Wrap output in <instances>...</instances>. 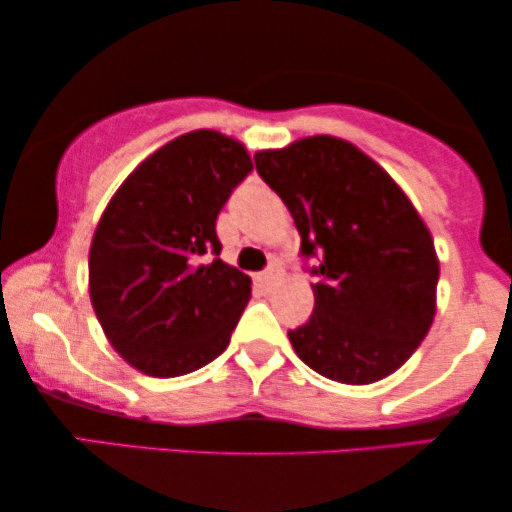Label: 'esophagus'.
<instances>
[{"label":"esophagus","mask_w":512,"mask_h":512,"mask_svg":"<svg viewBox=\"0 0 512 512\" xmlns=\"http://www.w3.org/2000/svg\"><path fill=\"white\" fill-rule=\"evenodd\" d=\"M278 281V274L276 271H264V274H260L257 276V283H260V286L264 288V290H271L274 288V283Z\"/></svg>","instance_id":"1"}]
</instances>
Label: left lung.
<instances>
[{
	"label": "left lung",
	"instance_id": "1",
	"mask_svg": "<svg viewBox=\"0 0 512 512\" xmlns=\"http://www.w3.org/2000/svg\"><path fill=\"white\" fill-rule=\"evenodd\" d=\"M255 165L293 215L302 255L319 257L314 314L288 331L295 354L335 383L387 378L435 319L430 229L397 181L345 139H297L257 151Z\"/></svg>",
	"mask_w": 512,
	"mask_h": 512
}]
</instances>
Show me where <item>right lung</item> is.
<instances>
[{
  "label": "right lung",
  "mask_w": 512,
  "mask_h": 512,
  "mask_svg": "<svg viewBox=\"0 0 512 512\" xmlns=\"http://www.w3.org/2000/svg\"><path fill=\"white\" fill-rule=\"evenodd\" d=\"M241 141L181 134L148 155L106 205L89 248V297L115 352L153 378H177L229 345L250 276L219 255L217 215L248 177Z\"/></svg>",
  "instance_id": "1"
}]
</instances>
